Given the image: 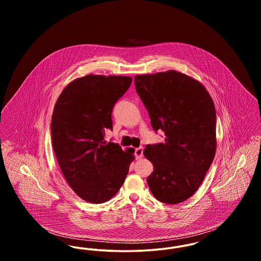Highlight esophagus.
Returning a JSON list of instances; mask_svg holds the SVG:
<instances>
[{
    "label": "esophagus",
    "instance_id": "34e87169",
    "mask_svg": "<svg viewBox=\"0 0 261 261\" xmlns=\"http://www.w3.org/2000/svg\"><path fill=\"white\" fill-rule=\"evenodd\" d=\"M135 156H136L137 160L142 159V156H143V147H140V148H137L135 149Z\"/></svg>",
    "mask_w": 261,
    "mask_h": 261
}]
</instances>
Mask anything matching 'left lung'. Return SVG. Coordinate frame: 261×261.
Here are the masks:
<instances>
[{
  "label": "left lung",
  "mask_w": 261,
  "mask_h": 261,
  "mask_svg": "<svg viewBox=\"0 0 261 261\" xmlns=\"http://www.w3.org/2000/svg\"><path fill=\"white\" fill-rule=\"evenodd\" d=\"M135 88L163 143L147 145L144 155L153 172L147 179L158 200L176 204L199 189L216 151V113L204 86L195 78L168 70L136 75Z\"/></svg>",
  "instance_id": "left-lung-1"
}]
</instances>
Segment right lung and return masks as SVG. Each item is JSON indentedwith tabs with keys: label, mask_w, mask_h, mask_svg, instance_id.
<instances>
[{
	"label": "right lung",
	"mask_w": 261,
	"mask_h": 261,
	"mask_svg": "<svg viewBox=\"0 0 261 261\" xmlns=\"http://www.w3.org/2000/svg\"><path fill=\"white\" fill-rule=\"evenodd\" d=\"M132 77L89 74L76 78L57 99L50 121L51 146L62 174L75 194L91 203L112 199L123 185L133 148L107 142L112 112Z\"/></svg>",
	"instance_id": "obj_1"
}]
</instances>
